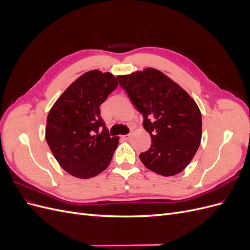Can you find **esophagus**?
Listing matches in <instances>:
<instances>
[{
    "label": "esophagus",
    "instance_id": "1",
    "mask_svg": "<svg viewBox=\"0 0 250 250\" xmlns=\"http://www.w3.org/2000/svg\"><path fill=\"white\" fill-rule=\"evenodd\" d=\"M130 137H131L130 134H126V135H123V139H125V140H129V139H130Z\"/></svg>",
    "mask_w": 250,
    "mask_h": 250
}]
</instances>
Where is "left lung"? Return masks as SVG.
I'll return each mask as SVG.
<instances>
[{
    "label": "left lung",
    "instance_id": "obj_1",
    "mask_svg": "<svg viewBox=\"0 0 250 250\" xmlns=\"http://www.w3.org/2000/svg\"><path fill=\"white\" fill-rule=\"evenodd\" d=\"M144 118L151 147L141 153L145 167L163 176L184 171L199 148L201 112L193 98L167 75L147 67L117 76Z\"/></svg>",
    "mask_w": 250,
    "mask_h": 250
}]
</instances>
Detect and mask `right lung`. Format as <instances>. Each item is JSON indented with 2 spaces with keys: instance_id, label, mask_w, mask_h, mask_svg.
Wrapping results in <instances>:
<instances>
[{
  "instance_id": "add662e5",
  "label": "right lung",
  "mask_w": 250,
  "mask_h": 250,
  "mask_svg": "<svg viewBox=\"0 0 250 250\" xmlns=\"http://www.w3.org/2000/svg\"><path fill=\"white\" fill-rule=\"evenodd\" d=\"M118 85L109 72L93 70L75 80L49 111L46 140L62 168L81 179L106 169L118 147L100 117V105Z\"/></svg>"
}]
</instances>
